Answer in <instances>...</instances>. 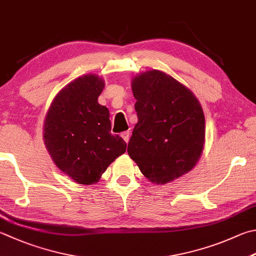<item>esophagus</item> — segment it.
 Wrapping results in <instances>:
<instances>
[{"mask_svg": "<svg viewBox=\"0 0 256 256\" xmlns=\"http://www.w3.org/2000/svg\"><path fill=\"white\" fill-rule=\"evenodd\" d=\"M122 139L126 142H129V138H130V132H124L122 134Z\"/></svg>", "mask_w": 256, "mask_h": 256, "instance_id": "1", "label": "esophagus"}]
</instances>
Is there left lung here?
I'll return each instance as SVG.
<instances>
[{
	"mask_svg": "<svg viewBox=\"0 0 256 256\" xmlns=\"http://www.w3.org/2000/svg\"><path fill=\"white\" fill-rule=\"evenodd\" d=\"M138 122L128 155L152 184L164 185L190 172L205 144L203 108L192 91L160 70L132 81Z\"/></svg>",
	"mask_w": 256,
	"mask_h": 256,
	"instance_id": "8db88e82",
	"label": "left lung"
}]
</instances>
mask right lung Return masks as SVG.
I'll return each instance as SVG.
<instances>
[{
	"mask_svg": "<svg viewBox=\"0 0 256 256\" xmlns=\"http://www.w3.org/2000/svg\"><path fill=\"white\" fill-rule=\"evenodd\" d=\"M104 81L86 74L71 81L52 100L48 110L43 139L53 162L81 185L98 182L127 144L110 134L109 110L98 102Z\"/></svg>",
	"mask_w": 256,
	"mask_h": 256,
	"instance_id": "add662e5",
	"label": "right lung"
}]
</instances>
